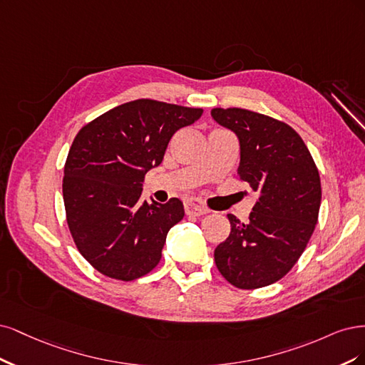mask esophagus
Wrapping results in <instances>:
<instances>
[{
    "instance_id": "34e87169",
    "label": "esophagus",
    "mask_w": 365,
    "mask_h": 365,
    "mask_svg": "<svg viewBox=\"0 0 365 365\" xmlns=\"http://www.w3.org/2000/svg\"><path fill=\"white\" fill-rule=\"evenodd\" d=\"M209 212V209L197 198H191L185 202V214L190 217H202Z\"/></svg>"
}]
</instances>
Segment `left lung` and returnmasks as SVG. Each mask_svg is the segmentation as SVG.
<instances>
[{"label":"left lung","instance_id":"obj_1","mask_svg":"<svg viewBox=\"0 0 365 365\" xmlns=\"http://www.w3.org/2000/svg\"><path fill=\"white\" fill-rule=\"evenodd\" d=\"M240 139V180L257 194L249 221L229 214L230 235L215 249L218 272L233 287L272 285L299 261L322 203L320 174L308 147L288 124L240 108L210 110Z\"/></svg>","mask_w":365,"mask_h":365}]
</instances>
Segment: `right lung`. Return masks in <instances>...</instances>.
<instances>
[{
    "instance_id": "obj_1",
    "label": "right lung",
    "mask_w": 365,
    "mask_h": 365,
    "mask_svg": "<svg viewBox=\"0 0 365 365\" xmlns=\"http://www.w3.org/2000/svg\"><path fill=\"white\" fill-rule=\"evenodd\" d=\"M202 113L140 98L80 128L65 162L63 202L78 252L101 274L128 282L159 264L168 230L185 210L179 198L140 203L143 182L160 165L173 135Z\"/></svg>"
}]
</instances>
